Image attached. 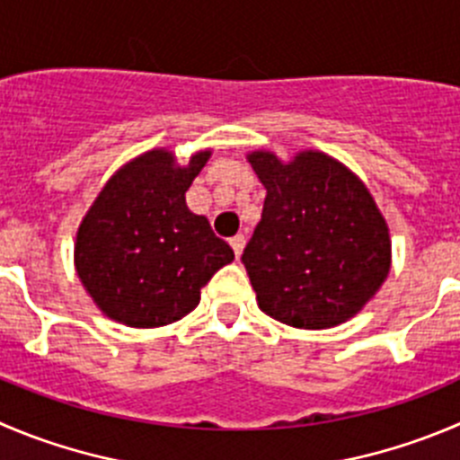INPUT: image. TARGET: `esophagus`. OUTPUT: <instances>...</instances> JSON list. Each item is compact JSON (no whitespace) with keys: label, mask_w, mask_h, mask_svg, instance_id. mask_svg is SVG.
Wrapping results in <instances>:
<instances>
[{"label":"esophagus","mask_w":460,"mask_h":460,"mask_svg":"<svg viewBox=\"0 0 460 460\" xmlns=\"http://www.w3.org/2000/svg\"><path fill=\"white\" fill-rule=\"evenodd\" d=\"M230 246H233L234 255H237V257H242V251H243V246H246V237H243L242 233H239V234H234V237L230 239Z\"/></svg>","instance_id":"34e87169"}]
</instances>
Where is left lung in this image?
<instances>
[{
    "label": "left lung",
    "instance_id": "1",
    "mask_svg": "<svg viewBox=\"0 0 460 460\" xmlns=\"http://www.w3.org/2000/svg\"><path fill=\"white\" fill-rule=\"evenodd\" d=\"M246 157L266 187L242 255L260 309L298 330L349 321L391 270V233L370 190L323 151Z\"/></svg>",
    "mask_w": 460,
    "mask_h": 460
}]
</instances>
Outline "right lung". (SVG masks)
<instances>
[{"label": "right lung", "mask_w": 460, "mask_h": 460, "mask_svg": "<svg viewBox=\"0 0 460 460\" xmlns=\"http://www.w3.org/2000/svg\"><path fill=\"white\" fill-rule=\"evenodd\" d=\"M209 155L205 148L178 164L169 148H153L117 169L90 205L74 266L108 318L128 327L181 321L200 303L209 278L234 260L185 200Z\"/></svg>", "instance_id": "right-lung-1"}]
</instances>
